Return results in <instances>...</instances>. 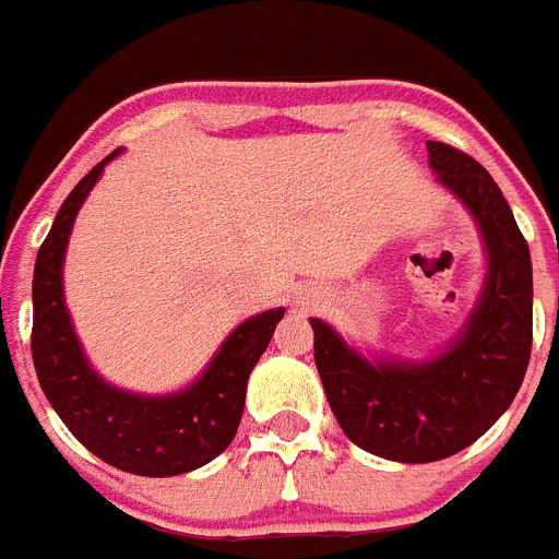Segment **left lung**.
I'll return each mask as SVG.
<instances>
[{
    "label": "left lung",
    "instance_id": "left-lung-1",
    "mask_svg": "<svg viewBox=\"0 0 559 559\" xmlns=\"http://www.w3.org/2000/svg\"><path fill=\"white\" fill-rule=\"evenodd\" d=\"M437 181L476 221L487 276L462 333L428 360L367 358L310 319L316 369L341 431L392 462H439L473 445L515 400L532 353V257L492 176L467 153L428 142Z\"/></svg>",
    "mask_w": 559,
    "mask_h": 559
}]
</instances>
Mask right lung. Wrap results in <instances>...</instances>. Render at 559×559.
I'll return each mask as SVG.
<instances>
[{
    "label": "right lung",
    "instance_id": "obj_1",
    "mask_svg": "<svg viewBox=\"0 0 559 559\" xmlns=\"http://www.w3.org/2000/svg\"><path fill=\"white\" fill-rule=\"evenodd\" d=\"M108 153L78 181L44 237L33 271V364L44 394L83 448L133 476H181L224 453L235 439L246 406V383L269 347L285 308H271L237 324L192 386L173 394H133L100 378L86 360L67 302L63 254L78 210Z\"/></svg>",
    "mask_w": 559,
    "mask_h": 559
}]
</instances>
